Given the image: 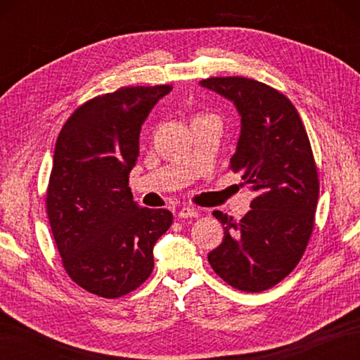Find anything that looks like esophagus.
<instances>
[{
    "mask_svg": "<svg viewBox=\"0 0 360 360\" xmlns=\"http://www.w3.org/2000/svg\"><path fill=\"white\" fill-rule=\"evenodd\" d=\"M179 218H198L200 217V210L193 209V207H184L181 209L178 213Z\"/></svg>",
    "mask_w": 360,
    "mask_h": 360,
    "instance_id": "obj_1",
    "label": "esophagus"
}]
</instances>
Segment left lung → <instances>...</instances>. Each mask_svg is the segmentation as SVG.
Wrapping results in <instances>:
<instances>
[{"label":"left lung","instance_id":"left-lung-1","mask_svg":"<svg viewBox=\"0 0 360 360\" xmlns=\"http://www.w3.org/2000/svg\"><path fill=\"white\" fill-rule=\"evenodd\" d=\"M201 85L238 110L241 134L229 168L255 193L240 221L213 212L224 238L209 263L232 288L262 292L294 271L314 229L320 182L309 137L289 98L263 82L210 77Z\"/></svg>","mask_w":360,"mask_h":360}]
</instances>
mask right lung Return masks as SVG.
<instances>
[{
  "instance_id": "obj_1",
  "label": "right lung",
  "mask_w": 360,
  "mask_h": 360,
  "mask_svg": "<svg viewBox=\"0 0 360 360\" xmlns=\"http://www.w3.org/2000/svg\"><path fill=\"white\" fill-rule=\"evenodd\" d=\"M172 85L122 86L89 98L60 131L46 188L53 241L74 283L117 298L153 267V246L173 223L165 209L137 207L128 187L141 127Z\"/></svg>"
}]
</instances>
